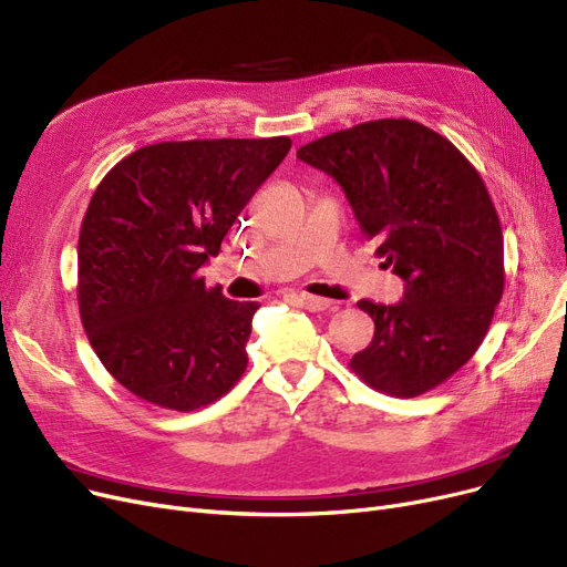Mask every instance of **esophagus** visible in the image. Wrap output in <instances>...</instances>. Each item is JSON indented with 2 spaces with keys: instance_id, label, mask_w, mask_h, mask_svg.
<instances>
[{
  "instance_id": "34e87169",
  "label": "esophagus",
  "mask_w": 567,
  "mask_h": 567,
  "mask_svg": "<svg viewBox=\"0 0 567 567\" xmlns=\"http://www.w3.org/2000/svg\"><path fill=\"white\" fill-rule=\"evenodd\" d=\"M295 302H298L302 309L307 311H334L337 305L332 300H326V298H316V295H295Z\"/></svg>"
}]
</instances>
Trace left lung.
Returning a JSON list of instances; mask_svg holds the SVG:
<instances>
[{"instance_id": "8db88e82", "label": "left lung", "mask_w": 567, "mask_h": 567, "mask_svg": "<svg viewBox=\"0 0 567 567\" xmlns=\"http://www.w3.org/2000/svg\"><path fill=\"white\" fill-rule=\"evenodd\" d=\"M332 175L373 239L381 267L406 281L399 305L360 300L373 339L350 360L390 396H420L460 371L503 298V230L480 173L445 136L413 120H371L298 150Z\"/></svg>"}]
</instances>
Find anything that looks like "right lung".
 <instances>
[{"instance_id":"right-lung-1","label":"right lung","mask_w":567,"mask_h":567,"mask_svg":"<svg viewBox=\"0 0 567 567\" xmlns=\"http://www.w3.org/2000/svg\"><path fill=\"white\" fill-rule=\"evenodd\" d=\"M290 145L156 143L96 186L78 237V307L96 358L131 394L188 413L241 379L260 305L224 298L198 269Z\"/></svg>"}]
</instances>
